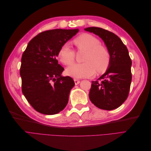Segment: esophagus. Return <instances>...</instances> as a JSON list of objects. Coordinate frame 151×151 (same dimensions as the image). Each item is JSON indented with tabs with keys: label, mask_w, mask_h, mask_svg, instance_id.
I'll use <instances>...</instances> for the list:
<instances>
[{
	"label": "esophagus",
	"mask_w": 151,
	"mask_h": 151,
	"mask_svg": "<svg viewBox=\"0 0 151 151\" xmlns=\"http://www.w3.org/2000/svg\"><path fill=\"white\" fill-rule=\"evenodd\" d=\"M74 83H75V84H76V85H77V84H79L80 83V81L78 80V79H74Z\"/></svg>",
	"instance_id": "obj_1"
}]
</instances>
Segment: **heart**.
<instances>
[{"label":"heart","mask_w":151,"mask_h":151,"mask_svg":"<svg viewBox=\"0 0 151 151\" xmlns=\"http://www.w3.org/2000/svg\"><path fill=\"white\" fill-rule=\"evenodd\" d=\"M73 43L78 51H85L83 63H74L66 69V74L74 78L90 77L96 72L102 73L107 70L111 61L108 50L100 44V41L89 33L79 35ZM76 53L69 44L62 45L58 52V58L65 65H70L74 60Z\"/></svg>","instance_id":"b5f03b06"}]
</instances>
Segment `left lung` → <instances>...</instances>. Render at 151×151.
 Masks as SVG:
<instances>
[{"mask_svg":"<svg viewBox=\"0 0 151 151\" xmlns=\"http://www.w3.org/2000/svg\"><path fill=\"white\" fill-rule=\"evenodd\" d=\"M85 30L98 35L111 56L106 72L97 81H92L89 99L96 107L112 110L120 106L129 94L132 60L129 51L121 39L111 31L98 27H89Z\"/></svg>","mask_w":151,"mask_h":151,"instance_id":"1","label":"left lung"}]
</instances>
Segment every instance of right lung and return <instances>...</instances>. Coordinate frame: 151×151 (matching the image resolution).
Instances as JSON below:
<instances>
[{"label": "right lung", "instance_id": "obj_1", "mask_svg": "<svg viewBox=\"0 0 151 151\" xmlns=\"http://www.w3.org/2000/svg\"><path fill=\"white\" fill-rule=\"evenodd\" d=\"M78 29H55L43 31L29 42L21 58L22 92L36 111L55 115L67 104L74 80L62 77L64 70L56 57L62 45Z\"/></svg>", "mask_w": 151, "mask_h": 151}]
</instances>
